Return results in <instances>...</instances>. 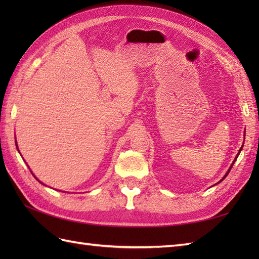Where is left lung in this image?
Here are the masks:
<instances>
[{"mask_svg":"<svg viewBox=\"0 0 259 259\" xmlns=\"http://www.w3.org/2000/svg\"><path fill=\"white\" fill-rule=\"evenodd\" d=\"M241 148H243V146H241ZM241 148H240V150H239V151H238V153H237V156H236V158H235V160H234V162H233V164H232V166H230V168H229V170H228V171H227V174H226V175H225V177H224V178H223V179H225V178H226V176H227V175H228V174H229V171H230V169H232V167H233V166H234V163H235V161H236V159H237V158H238V155H239V152H240V151H241ZM223 179H222V180H223ZM222 180H221V181H222Z\"/></svg>","mask_w":259,"mask_h":259,"instance_id":"obj_1","label":"left lung"}]
</instances>
